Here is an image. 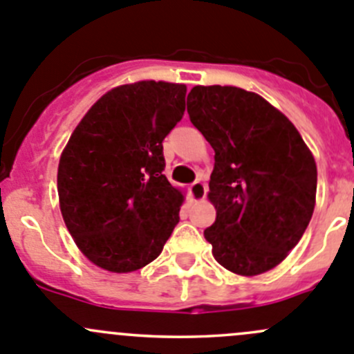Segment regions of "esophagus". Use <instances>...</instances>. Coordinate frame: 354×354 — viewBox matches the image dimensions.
Here are the masks:
<instances>
[{"label": "esophagus", "instance_id": "34e87169", "mask_svg": "<svg viewBox=\"0 0 354 354\" xmlns=\"http://www.w3.org/2000/svg\"><path fill=\"white\" fill-rule=\"evenodd\" d=\"M189 192H191V198L194 199V201H201L206 196V184L201 180L192 182L191 187H189Z\"/></svg>", "mask_w": 354, "mask_h": 354}]
</instances>
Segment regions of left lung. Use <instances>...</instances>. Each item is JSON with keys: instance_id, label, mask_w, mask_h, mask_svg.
Here are the masks:
<instances>
[{"instance_id": "1", "label": "left lung", "mask_w": 354, "mask_h": 354, "mask_svg": "<svg viewBox=\"0 0 354 354\" xmlns=\"http://www.w3.org/2000/svg\"><path fill=\"white\" fill-rule=\"evenodd\" d=\"M187 113L215 151L208 198L216 218L205 230L213 257L239 275L277 267L313 215V155L288 117L239 87H192Z\"/></svg>"}]
</instances>
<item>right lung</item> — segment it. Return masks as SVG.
<instances>
[{"label":"right lung","mask_w":354,"mask_h":354,"mask_svg":"<svg viewBox=\"0 0 354 354\" xmlns=\"http://www.w3.org/2000/svg\"><path fill=\"white\" fill-rule=\"evenodd\" d=\"M184 110V84L142 80L108 91L70 136L58 165L59 209L97 267L142 268L178 223L184 196L163 176V139Z\"/></svg>","instance_id":"obj_1"}]
</instances>
